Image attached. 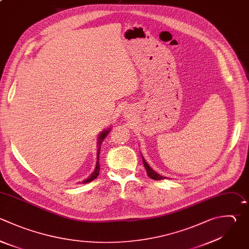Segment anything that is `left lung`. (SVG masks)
<instances>
[{
    "label": "left lung",
    "instance_id": "obj_1",
    "mask_svg": "<svg viewBox=\"0 0 249 249\" xmlns=\"http://www.w3.org/2000/svg\"><path fill=\"white\" fill-rule=\"evenodd\" d=\"M142 160H143V164H144V166H145V168H146L147 174H148V176H149L150 178H152V179H154V180H161V179L166 178V177L161 176L160 174L157 173L156 171H154V170L152 169V167H151V166L147 163V161L144 160V158H142Z\"/></svg>",
    "mask_w": 249,
    "mask_h": 249
}]
</instances>
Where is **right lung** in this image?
<instances>
[{"mask_svg": "<svg viewBox=\"0 0 249 249\" xmlns=\"http://www.w3.org/2000/svg\"><path fill=\"white\" fill-rule=\"evenodd\" d=\"M110 128H108L107 130H103L100 134H99V137H98V151H97V161H96V166H95V169H94V171L91 173V175L89 177V178H87L86 180H84L82 183L83 184H86V183H89V182H91L92 180H94L97 176H98V174H99V169H100V165H99V153H100V145H101V143H102V141L104 140V138L106 137V135L110 132Z\"/></svg>", "mask_w": 249, "mask_h": 249, "instance_id": "1", "label": "right lung"}]
</instances>
